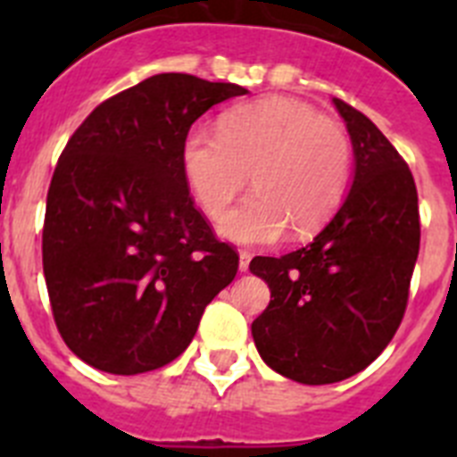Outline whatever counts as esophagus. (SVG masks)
<instances>
[{"label": "esophagus", "mask_w": 457, "mask_h": 457, "mask_svg": "<svg viewBox=\"0 0 457 457\" xmlns=\"http://www.w3.org/2000/svg\"><path fill=\"white\" fill-rule=\"evenodd\" d=\"M237 256H240V265H237V268H240V272H247V270H249V261H252V253H249V252H240V253H237Z\"/></svg>", "instance_id": "obj_1"}]
</instances>
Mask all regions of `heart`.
I'll use <instances>...</instances> for the list:
<instances>
[{
    "mask_svg": "<svg viewBox=\"0 0 457 457\" xmlns=\"http://www.w3.org/2000/svg\"><path fill=\"white\" fill-rule=\"evenodd\" d=\"M353 148L338 123L284 96L237 104L217 132L192 128L180 144V171L210 220L245 189L256 192L228 210L217 231L236 245H272L293 228L313 236L341 208Z\"/></svg>",
    "mask_w": 457,
    "mask_h": 457,
    "instance_id": "heart-1",
    "label": "heart"
}]
</instances>
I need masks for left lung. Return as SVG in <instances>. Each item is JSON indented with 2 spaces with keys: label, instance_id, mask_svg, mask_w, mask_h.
<instances>
[{
  "label": "left lung",
  "instance_id": "1",
  "mask_svg": "<svg viewBox=\"0 0 457 457\" xmlns=\"http://www.w3.org/2000/svg\"><path fill=\"white\" fill-rule=\"evenodd\" d=\"M354 153L348 196L306 247L249 263L270 288L252 322L265 364L302 385L364 370L389 345L419 256L417 185L405 160L361 112L332 100Z\"/></svg>",
  "mask_w": 457,
  "mask_h": 457
}]
</instances>
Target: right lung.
Returning a JSON list of instances; mask_svg holds the SVG:
<instances>
[{
  "mask_svg": "<svg viewBox=\"0 0 457 457\" xmlns=\"http://www.w3.org/2000/svg\"><path fill=\"white\" fill-rule=\"evenodd\" d=\"M237 84L162 72L104 100L63 148L47 192L43 272L68 348L112 375L155 370L192 343L237 253L194 208L180 144Z\"/></svg>",
  "mask_w": 457,
  "mask_h": 457,
  "instance_id": "obj_1",
  "label": "right lung"
}]
</instances>
